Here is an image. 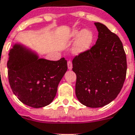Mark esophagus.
<instances>
[{"mask_svg":"<svg viewBox=\"0 0 135 135\" xmlns=\"http://www.w3.org/2000/svg\"><path fill=\"white\" fill-rule=\"evenodd\" d=\"M68 68L69 70H72V68H73V63L70 60L68 61Z\"/></svg>","mask_w":135,"mask_h":135,"instance_id":"34e87169","label":"esophagus"}]
</instances>
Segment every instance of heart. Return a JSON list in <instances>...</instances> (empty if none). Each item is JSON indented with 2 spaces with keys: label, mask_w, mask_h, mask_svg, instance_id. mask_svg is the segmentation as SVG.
I'll list each match as a JSON object with an SVG mask.
<instances>
[{
  "label": "heart",
  "mask_w": 135,
  "mask_h": 135,
  "mask_svg": "<svg viewBox=\"0 0 135 135\" xmlns=\"http://www.w3.org/2000/svg\"><path fill=\"white\" fill-rule=\"evenodd\" d=\"M70 39L77 38L74 46V52L76 54H80L89 50L94 39L92 32L89 30H75L69 34Z\"/></svg>",
  "instance_id": "obj_1"
}]
</instances>
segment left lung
<instances>
[{"label": "left lung", "instance_id": "left-lung-1", "mask_svg": "<svg viewBox=\"0 0 135 135\" xmlns=\"http://www.w3.org/2000/svg\"><path fill=\"white\" fill-rule=\"evenodd\" d=\"M96 44L73 60L77 75L75 94L83 105L99 108L113 101L123 88L127 73L123 43L105 25L95 22Z\"/></svg>", "mask_w": 135, "mask_h": 135}]
</instances>
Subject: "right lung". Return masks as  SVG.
Instances as JSON below:
<instances>
[{"instance_id": "right-lung-1", "label": "right lung", "mask_w": 135, "mask_h": 135, "mask_svg": "<svg viewBox=\"0 0 135 135\" xmlns=\"http://www.w3.org/2000/svg\"><path fill=\"white\" fill-rule=\"evenodd\" d=\"M7 65L12 92L24 104L36 108L53 101L68 70L64 58L57 61L38 58L19 44L10 51Z\"/></svg>"}]
</instances>
